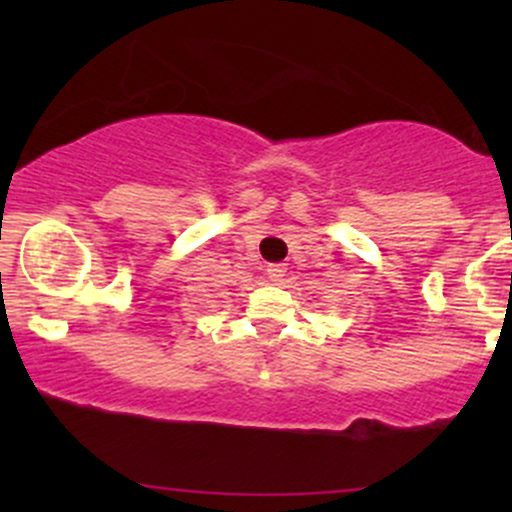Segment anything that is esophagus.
I'll return each instance as SVG.
<instances>
[{
  "label": "esophagus",
  "instance_id": "esophagus-1",
  "mask_svg": "<svg viewBox=\"0 0 512 512\" xmlns=\"http://www.w3.org/2000/svg\"><path fill=\"white\" fill-rule=\"evenodd\" d=\"M267 276H269V281H274V284H281L286 276V264H269Z\"/></svg>",
  "mask_w": 512,
  "mask_h": 512
}]
</instances>
